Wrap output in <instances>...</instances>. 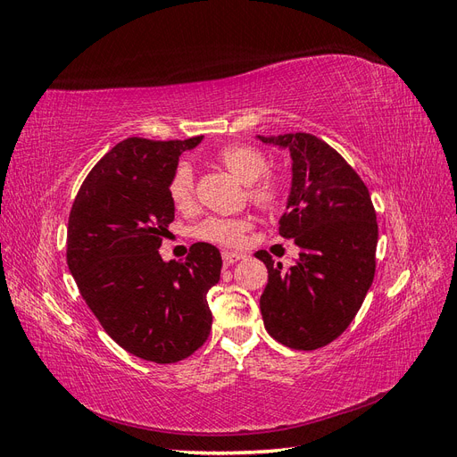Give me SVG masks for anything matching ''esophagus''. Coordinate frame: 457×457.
<instances>
[{
	"instance_id": "34e87169",
	"label": "esophagus",
	"mask_w": 457,
	"mask_h": 457,
	"mask_svg": "<svg viewBox=\"0 0 457 457\" xmlns=\"http://www.w3.org/2000/svg\"><path fill=\"white\" fill-rule=\"evenodd\" d=\"M245 256L241 253H221V260H224V266H231L233 262H237V260H243Z\"/></svg>"
}]
</instances>
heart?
Instances as JSON below:
<instances>
[{
	"label": "heart",
	"instance_id": "obj_1",
	"mask_svg": "<svg viewBox=\"0 0 457 457\" xmlns=\"http://www.w3.org/2000/svg\"><path fill=\"white\" fill-rule=\"evenodd\" d=\"M216 161L246 186V197L262 211H276L283 203L281 179L266 172L268 156L246 143H233L216 153ZM168 197L179 212L195 208V176L191 166L179 162L168 181ZM251 228L249 218H208L197 228V237L216 245H239Z\"/></svg>",
	"mask_w": 457,
	"mask_h": 457
}]
</instances>
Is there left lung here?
Masks as SVG:
<instances>
[{"label":"left lung","instance_id":"left-lung-1","mask_svg":"<svg viewBox=\"0 0 457 457\" xmlns=\"http://www.w3.org/2000/svg\"><path fill=\"white\" fill-rule=\"evenodd\" d=\"M289 149L291 193L279 220V236L301 249L283 271L268 253L260 296L266 331L295 350H316L341 335L366 298L375 276L377 216L370 191L341 154L312 134L258 136Z\"/></svg>","mask_w":457,"mask_h":457}]
</instances>
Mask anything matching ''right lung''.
Returning <instances> with one entry per match:
<instances>
[{
    "label": "right lung",
    "mask_w": 457,
    "mask_h": 457,
    "mask_svg": "<svg viewBox=\"0 0 457 457\" xmlns=\"http://www.w3.org/2000/svg\"><path fill=\"white\" fill-rule=\"evenodd\" d=\"M184 141L128 137L91 168L69 216L67 264L103 329L129 354L174 363L201 348L212 328L206 293L220 281L214 245L195 243L184 262L159 254L174 204L168 181Z\"/></svg>",
    "instance_id": "1"
}]
</instances>
